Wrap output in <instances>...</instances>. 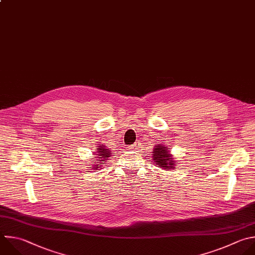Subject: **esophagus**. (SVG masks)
Returning a JSON list of instances; mask_svg holds the SVG:
<instances>
[{
  "instance_id": "34e87169",
  "label": "esophagus",
  "mask_w": 255,
  "mask_h": 255,
  "mask_svg": "<svg viewBox=\"0 0 255 255\" xmlns=\"http://www.w3.org/2000/svg\"><path fill=\"white\" fill-rule=\"evenodd\" d=\"M129 149H131V150H137V149H138V145H137V144H133V145L129 146Z\"/></svg>"
}]
</instances>
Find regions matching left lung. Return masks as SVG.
Here are the masks:
<instances>
[{
	"mask_svg": "<svg viewBox=\"0 0 255 255\" xmlns=\"http://www.w3.org/2000/svg\"><path fill=\"white\" fill-rule=\"evenodd\" d=\"M167 146L163 144H156L152 151V159L155 165H158L159 168L169 170V169H175V166L178 164L175 161V158L170 154V151Z\"/></svg>",
	"mask_w": 255,
	"mask_h": 255,
	"instance_id": "obj_1",
	"label": "left lung"
}]
</instances>
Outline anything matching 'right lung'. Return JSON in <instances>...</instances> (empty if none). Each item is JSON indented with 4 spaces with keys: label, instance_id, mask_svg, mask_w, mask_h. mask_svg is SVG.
Segmentation results:
<instances>
[{
    "label": "right lung",
    "instance_id": "add662e5",
    "mask_svg": "<svg viewBox=\"0 0 255 255\" xmlns=\"http://www.w3.org/2000/svg\"><path fill=\"white\" fill-rule=\"evenodd\" d=\"M111 151L110 148H107V146L100 144V146H98V148L96 149V152L94 154V158H92V161L95 160L94 164L92 167L93 170H97L98 168H102L103 164H106L107 160H109V157H111Z\"/></svg>",
    "mask_w": 255,
    "mask_h": 255
}]
</instances>
